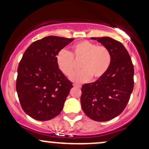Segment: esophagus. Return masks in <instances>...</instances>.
I'll list each match as a JSON object with an SVG mask.
<instances>
[{"label":"esophagus","mask_w":149,"mask_h":149,"mask_svg":"<svg viewBox=\"0 0 149 149\" xmlns=\"http://www.w3.org/2000/svg\"><path fill=\"white\" fill-rule=\"evenodd\" d=\"M73 86L75 87V88H81V85H78V84H73Z\"/></svg>","instance_id":"1"}]
</instances>
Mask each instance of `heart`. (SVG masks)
Wrapping results in <instances>:
<instances>
[{
  "mask_svg": "<svg viewBox=\"0 0 149 149\" xmlns=\"http://www.w3.org/2000/svg\"><path fill=\"white\" fill-rule=\"evenodd\" d=\"M75 61H81L80 68L82 69L73 73L70 78L75 83H83L92 77L94 80L103 77L109 69L111 55L105 46H97L92 42L82 40L72 46L71 54L62 49L56 56L58 68L66 76H71L76 69Z\"/></svg>",
  "mask_w": 149,
  "mask_h": 149,
  "instance_id": "obj_1",
  "label": "heart"
}]
</instances>
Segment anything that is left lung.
I'll return each mask as SVG.
<instances>
[{
  "label": "left lung",
  "instance_id": "obj_1",
  "mask_svg": "<svg viewBox=\"0 0 149 149\" xmlns=\"http://www.w3.org/2000/svg\"><path fill=\"white\" fill-rule=\"evenodd\" d=\"M107 47L111 62L107 72L94 83L82 86L80 104L90 118L110 120L121 113L134 88V66L125 47L110 37L90 38Z\"/></svg>",
  "mask_w": 149,
  "mask_h": 149
}]
</instances>
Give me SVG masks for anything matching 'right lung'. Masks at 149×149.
<instances>
[{"instance_id":"right-lung-1","label":"right lung","mask_w":149,"mask_h":149,"mask_svg":"<svg viewBox=\"0 0 149 149\" xmlns=\"http://www.w3.org/2000/svg\"><path fill=\"white\" fill-rule=\"evenodd\" d=\"M74 40L49 36L31 44L17 69L16 90L24 111L40 121L59 115L73 88L56 62L57 53Z\"/></svg>"}]
</instances>
